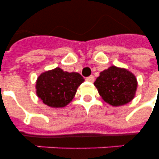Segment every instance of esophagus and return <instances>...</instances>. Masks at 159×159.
Returning a JSON list of instances; mask_svg holds the SVG:
<instances>
[{
    "mask_svg": "<svg viewBox=\"0 0 159 159\" xmlns=\"http://www.w3.org/2000/svg\"><path fill=\"white\" fill-rule=\"evenodd\" d=\"M86 80H87V82H94V80H95L94 76H92V75H91V76H89V77H87V78H86Z\"/></svg>",
    "mask_w": 159,
    "mask_h": 159,
    "instance_id": "1",
    "label": "esophagus"
}]
</instances>
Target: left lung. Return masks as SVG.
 Listing matches in <instances>:
<instances>
[{"mask_svg":"<svg viewBox=\"0 0 159 159\" xmlns=\"http://www.w3.org/2000/svg\"><path fill=\"white\" fill-rule=\"evenodd\" d=\"M94 85L105 102L119 106L127 104L134 97L137 80L128 70L111 66L100 73Z\"/></svg>","mask_w":159,"mask_h":159,"instance_id":"1","label":"left lung"}]
</instances>
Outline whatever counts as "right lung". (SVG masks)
<instances>
[{
    "label": "right lung",
    "mask_w": 159,
    "mask_h": 159,
    "mask_svg": "<svg viewBox=\"0 0 159 159\" xmlns=\"http://www.w3.org/2000/svg\"><path fill=\"white\" fill-rule=\"evenodd\" d=\"M84 78L77 72H64L59 67L45 72L38 77L36 93L42 102L51 107H64L74 97Z\"/></svg>",
    "instance_id": "obj_1"
}]
</instances>
